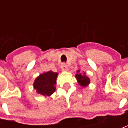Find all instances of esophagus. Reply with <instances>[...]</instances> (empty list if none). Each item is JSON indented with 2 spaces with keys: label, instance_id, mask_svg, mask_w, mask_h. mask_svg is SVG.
<instances>
[{
  "label": "esophagus",
  "instance_id": "34e87169",
  "mask_svg": "<svg viewBox=\"0 0 128 128\" xmlns=\"http://www.w3.org/2000/svg\"><path fill=\"white\" fill-rule=\"evenodd\" d=\"M61 68L62 70H65V71H66L68 70V66L65 62H62L61 64Z\"/></svg>",
  "mask_w": 128,
  "mask_h": 128
}]
</instances>
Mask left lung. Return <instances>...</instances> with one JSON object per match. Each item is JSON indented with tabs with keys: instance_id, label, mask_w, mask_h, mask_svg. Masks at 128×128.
Here are the masks:
<instances>
[{
	"instance_id": "1",
	"label": "left lung",
	"mask_w": 128,
	"mask_h": 128,
	"mask_svg": "<svg viewBox=\"0 0 128 128\" xmlns=\"http://www.w3.org/2000/svg\"><path fill=\"white\" fill-rule=\"evenodd\" d=\"M78 72H79V70L78 71ZM76 78L78 80V81L79 82V84L82 86H84L86 87L87 86L89 82H90V80L88 77L86 76V74L84 73V75H82L80 73H78V74H76Z\"/></svg>"
}]
</instances>
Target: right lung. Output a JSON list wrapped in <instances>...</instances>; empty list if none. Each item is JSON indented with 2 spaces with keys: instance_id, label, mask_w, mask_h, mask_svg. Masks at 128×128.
Masks as SVG:
<instances>
[{
  "instance_id": "add662e5",
  "label": "right lung",
  "mask_w": 128,
  "mask_h": 128,
  "mask_svg": "<svg viewBox=\"0 0 128 128\" xmlns=\"http://www.w3.org/2000/svg\"><path fill=\"white\" fill-rule=\"evenodd\" d=\"M57 72L48 71L40 75L34 82V88L42 96H50L56 91Z\"/></svg>"
}]
</instances>
